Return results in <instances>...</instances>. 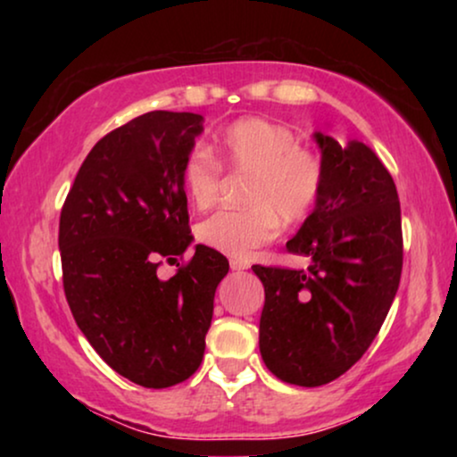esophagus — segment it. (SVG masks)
<instances>
[{
  "label": "esophagus",
  "mask_w": 457,
  "mask_h": 457,
  "mask_svg": "<svg viewBox=\"0 0 457 457\" xmlns=\"http://www.w3.org/2000/svg\"><path fill=\"white\" fill-rule=\"evenodd\" d=\"M230 268H233V270H247L249 264L243 260H230Z\"/></svg>",
  "instance_id": "obj_1"
}]
</instances>
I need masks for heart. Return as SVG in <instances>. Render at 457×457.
Returning <instances> with one entry per match:
<instances>
[{
	"label": "heart",
	"instance_id": "heart-1",
	"mask_svg": "<svg viewBox=\"0 0 457 457\" xmlns=\"http://www.w3.org/2000/svg\"><path fill=\"white\" fill-rule=\"evenodd\" d=\"M212 154L197 147L185 158L183 185L199 210L214 205L220 187V164L235 172H252L245 210H222L199 227V239L230 258L247 260L277 235L278 218L287 224L303 220L314 210L324 187L320 155L297 145L283 124L264 118H241L214 137Z\"/></svg>",
	"mask_w": 457,
	"mask_h": 457
}]
</instances>
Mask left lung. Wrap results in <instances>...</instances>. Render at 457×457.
<instances>
[{
    "mask_svg": "<svg viewBox=\"0 0 457 457\" xmlns=\"http://www.w3.org/2000/svg\"><path fill=\"white\" fill-rule=\"evenodd\" d=\"M322 195L287 252L308 272L252 266L264 285L260 353L274 377L320 386L358 361L383 327L402 277V210L391 174L366 143L314 133Z\"/></svg>",
    "mask_w": 457,
    "mask_h": 457,
    "instance_id": "left-lung-1",
    "label": "left lung"
}]
</instances>
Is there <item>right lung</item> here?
<instances>
[{"mask_svg":"<svg viewBox=\"0 0 457 457\" xmlns=\"http://www.w3.org/2000/svg\"><path fill=\"white\" fill-rule=\"evenodd\" d=\"M204 116L155 110L96 143L60 216L64 293L87 341L120 377L147 389L183 383L202 364L214 293L228 272L216 249L158 277L160 258L191 245L185 158ZM179 266V264H177Z\"/></svg>","mask_w":457,"mask_h":457,"instance_id":"add662e5","label":"right lung"}]
</instances>
